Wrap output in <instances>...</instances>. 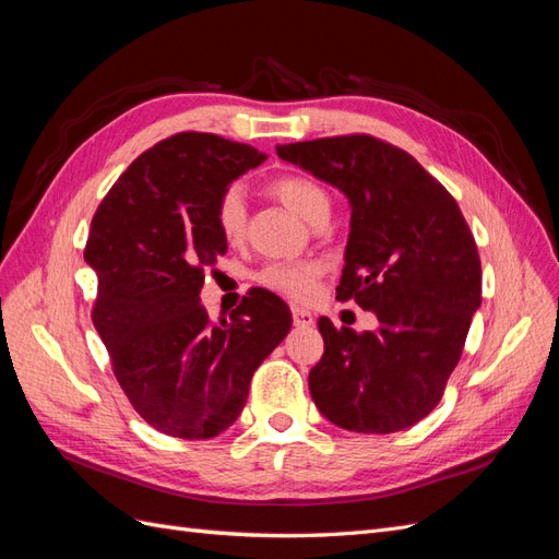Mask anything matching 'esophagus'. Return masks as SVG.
Returning <instances> with one entry per match:
<instances>
[{"instance_id":"34e87169","label":"esophagus","mask_w":559,"mask_h":559,"mask_svg":"<svg viewBox=\"0 0 559 559\" xmlns=\"http://www.w3.org/2000/svg\"><path fill=\"white\" fill-rule=\"evenodd\" d=\"M292 314H294V326H298V329H310V326L314 324V317H312V312H308V310L294 308Z\"/></svg>"}]
</instances>
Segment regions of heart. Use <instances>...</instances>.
I'll return each instance as SVG.
<instances>
[{
	"mask_svg": "<svg viewBox=\"0 0 559 559\" xmlns=\"http://www.w3.org/2000/svg\"><path fill=\"white\" fill-rule=\"evenodd\" d=\"M267 191L284 202L302 222L317 226L331 214V198L324 186L306 175H282L267 183ZM245 193L240 183H230L216 198L214 224L222 238L235 247L245 238ZM324 265L319 261H273L265 263L253 280L263 289L296 302H310L319 294V280Z\"/></svg>",
	"mask_w": 559,
	"mask_h": 559,
	"instance_id": "heart-1",
	"label": "heart"
}]
</instances>
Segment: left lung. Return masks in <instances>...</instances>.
Listing matches in <instances>:
<instances>
[{"label": "left lung", "instance_id": "obj_1", "mask_svg": "<svg viewBox=\"0 0 559 559\" xmlns=\"http://www.w3.org/2000/svg\"><path fill=\"white\" fill-rule=\"evenodd\" d=\"M277 154L349 198L335 298L378 317L364 333L317 321L324 354L308 378L312 401L347 431L408 429L443 399L480 308V257L466 218L408 151L373 134L280 144Z\"/></svg>", "mask_w": 559, "mask_h": 559}]
</instances>
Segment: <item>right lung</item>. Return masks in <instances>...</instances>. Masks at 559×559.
I'll list each match as a JSON object with an SVG mask.
<instances>
[{
	"instance_id": "1",
	"label": "right lung",
	"mask_w": 559,
	"mask_h": 559,
	"mask_svg": "<svg viewBox=\"0 0 559 559\" xmlns=\"http://www.w3.org/2000/svg\"><path fill=\"white\" fill-rule=\"evenodd\" d=\"M263 160L249 144L177 132L130 163L91 222L93 324L132 408L160 433L202 441L226 431L253 370L292 329L284 300L263 289L222 324L200 306L205 267L228 247L216 198Z\"/></svg>"
}]
</instances>
